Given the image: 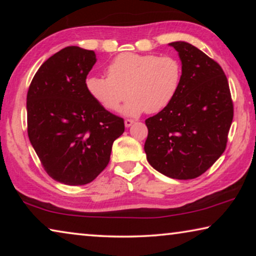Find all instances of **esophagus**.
Returning <instances> with one entry per match:
<instances>
[{
  "label": "esophagus",
  "mask_w": 256,
  "mask_h": 256,
  "mask_svg": "<svg viewBox=\"0 0 256 256\" xmlns=\"http://www.w3.org/2000/svg\"><path fill=\"white\" fill-rule=\"evenodd\" d=\"M133 123H134V120H130V118H128V120H124L125 128H130Z\"/></svg>",
  "instance_id": "34e87169"
}]
</instances>
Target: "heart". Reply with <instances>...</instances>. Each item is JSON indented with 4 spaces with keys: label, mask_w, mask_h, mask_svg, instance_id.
Instances as JSON below:
<instances>
[{
    "label": "heart",
    "mask_w": 256,
    "mask_h": 256,
    "mask_svg": "<svg viewBox=\"0 0 256 256\" xmlns=\"http://www.w3.org/2000/svg\"><path fill=\"white\" fill-rule=\"evenodd\" d=\"M108 76H89L86 89L94 102L107 110L123 108L128 116L164 110L174 100L182 84V66L172 56L123 53L107 66Z\"/></svg>",
    "instance_id": "obj_1"
}]
</instances>
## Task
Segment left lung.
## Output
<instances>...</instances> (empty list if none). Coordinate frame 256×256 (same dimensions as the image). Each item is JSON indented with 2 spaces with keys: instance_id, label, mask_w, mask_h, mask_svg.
I'll use <instances>...</instances> for the list:
<instances>
[{
  "instance_id": "8db88e82",
  "label": "left lung",
  "mask_w": 256,
  "mask_h": 256,
  "mask_svg": "<svg viewBox=\"0 0 256 256\" xmlns=\"http://www.w3.org/2000/svg\"><path fill=\"white\" fill-rule=\"evenodd\" d=\"M182 62V84L170 105L146 120L144 151L156 170L175 180L202 175L224 154L234 106L222 66L186 42L168 44Z\"/></svg>"
}]
</instances>
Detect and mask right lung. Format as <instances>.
I'll return each mask as SVG.
<instances>
[{"label": "right lung", "instance_id": "right-lung-1", "mask_svg": "<svg viewBox=\"0 0 256 256\" xmlns=\"http://www.w3.org/2000/svg\"><path fill=\"white\" fill-rule=\"evenodd\" d=\"M94 50L68 46L45 60L27 94L28 136L52 178L66 185L92 182L110 162L124 120L90 97L86 79Z\"/></svg>", "mask_w": 256, "mask_h": 256}]
</instances>
